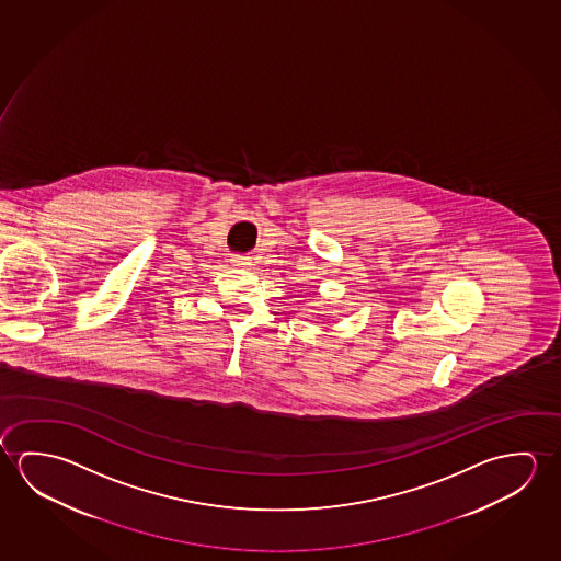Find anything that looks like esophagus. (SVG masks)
Masks as SVG:
<instances>
[{
  "instance_id": "1",
  "label": "esophagus",
  "mask_w": 561,
  "mask_h": 561,
  "mask_svg": "<svg viewBox=\"0 0 561 561\" xmlns=\"http://www.w3.org/2000/svg\"><path fill=\"white\" fill-rule=\"evenodd\" d=\"M231 265L238 268H248L251 265V257H245V255H231Z\"/></svg>"
}]
</instances>
